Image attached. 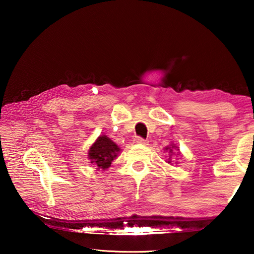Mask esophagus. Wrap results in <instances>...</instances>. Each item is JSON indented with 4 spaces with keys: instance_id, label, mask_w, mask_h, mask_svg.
<instances>
[{
    "instance_id": "34e87169",
    "label": "esophagus",
    "mask_w": 254,
    "mask_h": 254,
    "mask_svg": "<svg viewBox=\"0 0 254 254\" xmlns=\"http://www.w3.org/2000/svg\"><path fill=\"white\" fill-rule=\"evenodd\" d=\"M134 142L137 143V144H147V140H144V139H142V137H140V136H136L135 139H134Z\"/></svg>"
}]
</instances>
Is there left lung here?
Wrapping results in <instances>:
<instances>
[{"label":"left lung","instance_id":"left-lung-1","mask_svg":"<svg viewBox=\"0 0 254 254\" xmlns=\"http://www.w3.org/2000/svg\"><path fill=\"white\" fill-rule=\"evenodd\" d=\"M165 150H166V151H168V153H169L168 161H167L168 163H171V157H173L174 154H175L176 150H177V156H180V154H182V153H180V151H179L178 145L177 144H174V143H171L170 145H168V147H166ZM176 163H177V162H176Z\"/></svg>","mask_w":254,"mask_h":254}]
</instances>
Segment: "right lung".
I'll return each mask as SVG.
<instances>
[{"label": "right lung", "mask_w": 254, "mask_h": 254, "mask_svg": "<svg viewBox=\"0 0 254 254\" xmlns=\"http://www.w3.org/2000/svg\"><path fill=\"white\" fill-rule=\"evenodd\" d=\"M120 151L119 145L113 142L107 135H100L88 149V159L92 165H96L97 170L110 168L112 161L118 158Z\"/></svg>", "instance_id": "obj_1"}]
</instances>
